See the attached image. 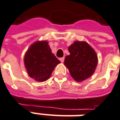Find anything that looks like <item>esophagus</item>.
<instances>
[{"instance_id":"1","label":"esophagus","mask_w":120,"mask_h":120,"mask_svg":"<svg viewBox=\"0 0 120 120\" xmlns=\"http://www.w3.org/2000/svg\"><path fill=\"white\" fill-rule=\"evenodd\" d=\"M60 62H64V57L60 58Z\"/></svg>"}]
</instances>
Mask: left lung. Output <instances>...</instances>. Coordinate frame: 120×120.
Wrapping results in <instances>:
<instances>
[{"label": "left lung", "instance_id": "left-lung-1", "mask_svg": "<svg viewBox=\"0 0 120 120\" xmlns=\"http://www.w3.org/2000/svg\"><path fill=\"white\" fill-rule=\"evenodd\" d=\"M68 50L70 55L65 56L64 65L73 79L81 82L93 75L98 65V56L93 47L87 42L77 40Z\"/></svg>", "mask_w": 120, "mask_h": 120}]
</instances>
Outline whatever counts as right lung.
Returning a JSON list of instances; mask_svg holds the SVG:
<instances>
[{"instance_id":"right-lung-1","label":"right lung","mask_w":120,"mask_h":120,"mask_svg":"<svg viewBox=\"0 0 120 120\" xmlns=\"http://www.w3.org/2000/svg\"><path fill=\"white\" fill-rule=\"evenodd\" d=\"M24 62L28 75L35 81L42 82L50 78L60 61L52 53L47 41L38 40L28 48Z\"/></svg>"}]
</instances>
